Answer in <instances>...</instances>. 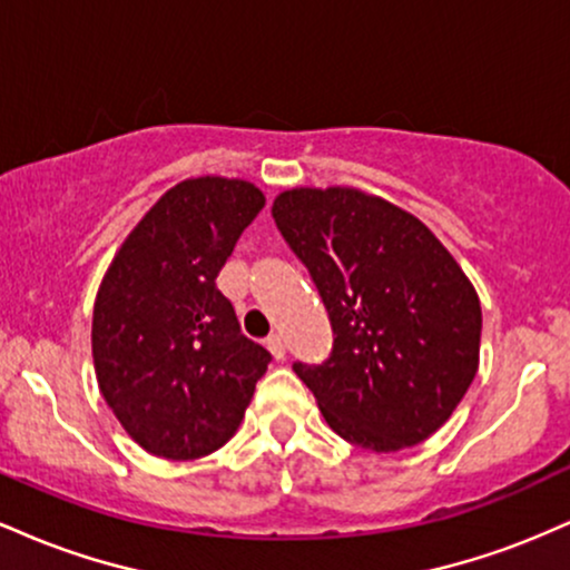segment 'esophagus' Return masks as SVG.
I'll return each mask as SVG.
<instances>
[{"label":"esophagus","instance_id":"esophagus-1","mask_svg":"<svg viewBox=\"0 0 570 570\" xmlns=\"http://www.w3.org/2000/svg\"><path fill=\"white\" fill-rule=\"evenodd\" d=\"M265 345H267V351H271L276 358L286 356V343H284V337L278 335V332H273V335L265 340Z\"/></svg>","mask_w":570,"mask_h":570}]
</instances>
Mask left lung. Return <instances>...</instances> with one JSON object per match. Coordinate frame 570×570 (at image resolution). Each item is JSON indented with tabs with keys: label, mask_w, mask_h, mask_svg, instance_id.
I'll return each mask as SVG.
<instances>
[{
	"label": "left lung",
	"mask_w": 570,
	"mask_h": 570,
	"mask_svg": "<svg viewBox=\"0 0 570 570\" xmlns=\"http://www.w3.org/2000/svg\"><path fill=\"white\" fill-rule=\"evenodd\" d=\"M273 217L335 332L324 364H294L324 421L375 453L429 440L480 367L482 307L463 267L415 214L367 189H284Z\"/></svg>",
	"instance_id": "obj_1"
}]
</instances>
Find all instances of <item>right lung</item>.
I'll list each match as a JSON object with an SVG mask.
<instances>
[{"instance_id":"right-lung-1","label":"right lung","mask_w":570,"mask_h":570,"mask_svg":"<svg viewBox=\"0 0 570 570\" xmlns=\"http://www.w3.org/2000/svg\"><path fill=\"white\" fill-rule=\"evenodd\" d=\"M263 206L252 181L189 176L144 214L98 284V391L149 455L195 461L219 450L265 375L271 353L240 335L217 289L235 240Z\"/></svg>"}]
</instances>
